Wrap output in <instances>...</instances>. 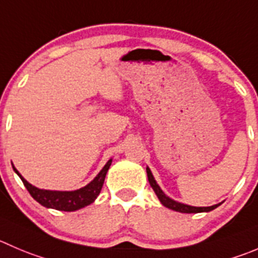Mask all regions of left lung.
<instances>
[{
    "label": "left lung",
    "instance_id": "obj_1",
    "mask_svg": "<svg viewBox=\"0 0 258 258\" xmlns=\"http://www.w3.org/2000/svg\"><path fill=\"white\" fill-rule=\"evenodd\" d=\"M147 175H148L149 183H151L152 188L154 190L156 195L158 196L159 201H161L164 207L168 208V209H172V210H175V212H180V213H203V212H210V210L215 209V208H218L220 205V204H217V205H213V207L196 208V207H190V205L181 204V203H177V201L172 200V199H170L168 196H166V194H164L163 191L161 190V187L157 185L156 180H154L153 175H152L151 170H149L148 167H147Z\"/></svg>",
    "mask_w": 258,
    "mask_h": 258
}]
</instances>
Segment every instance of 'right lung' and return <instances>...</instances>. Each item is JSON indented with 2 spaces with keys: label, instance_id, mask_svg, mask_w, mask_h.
<instances>
[{
  "label": "right lung",
  "instance_id": "right-lung-1",
  "mask_svg": "<svg viewBox=\"0 0 258 258\" xmlns=\"http://www.w3.org/2000/svg\"><path fill=\"white\" fill-rule=\"evenodd\" d=\"M110 164H111V159L107 161L105 164V167L100 171L99 175L91 181L87 186L80 188L76 191H49V190H40V188L35 187V186L30 185L23 176L19 173V171L14 167V171L20 176L21 181L28 188L29 194L38 201L39 204H41L45 208H51V209L62 210V212H75V210L85 208L90 205L91 203H94L95 199L99 196L100 191H101L102 185H104L105 176H106L107 170H109Z\"/></svg>",
  "mask_w": 258,
  "mask_h": 258
}]
</instances>
